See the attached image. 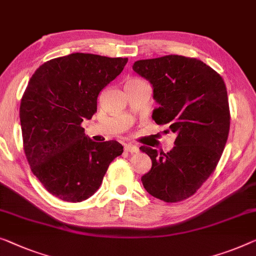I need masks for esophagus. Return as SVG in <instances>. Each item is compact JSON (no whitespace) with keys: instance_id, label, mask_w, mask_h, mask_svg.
Returning a JSON list of instances; mask_svg holds the SVG:
<instances>
[{"instance_id":"obj_1","label":"esophagus","mask_w":256,"mask_h":256,"mask_svg":"<svg viewBox=\"0 0 256 256\" xmlns=\"http://www.w3.org/2000/svg\"><path fill=\"white\" fill-rule=\"evenodd\" d=\"M124 150L128 152H138V147L134 146V144H124Z\"/></svg>"}]
</instances>
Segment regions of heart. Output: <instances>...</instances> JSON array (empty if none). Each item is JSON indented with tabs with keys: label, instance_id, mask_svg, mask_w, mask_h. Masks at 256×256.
<instances>
[{
	"label": "heart",
	"instance_id": "obj_1",
	"mask_svg": "<svg viewBox=\"0 0 256 256\" xmlns=\"http://www.w3.org/2000/svg\"><path fill=\"white\" fill-rule=\"evenodd\" d=\"M133 82H141V80H133Z\"/></svg>",
	"mask_w": 256,
	"mask_h": 256
}]
</instances>
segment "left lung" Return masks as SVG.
<instances>
[{"mask_svg":"<svg viewBox=\"0 0 256 256\" xmlns=\"http://www.w3.org/2000/svg\"><path fill=\"white\" fill-rule=\"evenodd\" d=\"M133 70L154 88L160 106L152 120L177 136L168 152L140 147L152 160L141 182L156 199L182 201L214 172L226 147L230 130L226 84L206 63L179 55L136 60Z\"/></svg>","mask_w":256,"mask_h":256,"instance_id":"obj_1","label":"left lung"}]
</instances>
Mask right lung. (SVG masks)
Listing matches in <instances>:
<instances>
[{"label": "right lung", "mask_w": 256, "mask_h": 256, "mask_svg": "<svg viewBox=\"0 0 256 256\" xmlns=\"http://www.w3.org/2000/svg\"><path fill=\"white\" fill-rule=\"evenodd\" d=\"M126 63L74 52L47 60L30 79L19 108L24 152L34 176L60 200L88 199L123 152L116 140H90L82 123L96 112L98 93Z\"/></svg>", "instance_id": "obj_1"}]
</instances>
